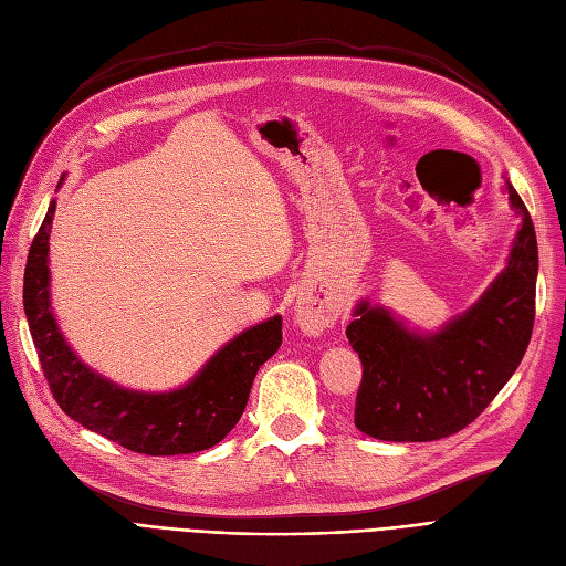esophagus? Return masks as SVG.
<instances>
[{
    "instance_id": "obj_1",
    "label": "esophagus",
    "mask_w": 566,
    "mask_h": 566,
    "mask_svg": "<svg viewBox=\"0 0 566 566\" xmlns=\"http://www.w3.org/2000/svg\"><path fill=\"white\" fill-rule=\"evenodd\" d=\"M294 322L298 324V329L303 334L322 336V332H326L334 324V317L329 310H324L322 305L301 298L294 307Z\"/></svg>"
}]
</instances>
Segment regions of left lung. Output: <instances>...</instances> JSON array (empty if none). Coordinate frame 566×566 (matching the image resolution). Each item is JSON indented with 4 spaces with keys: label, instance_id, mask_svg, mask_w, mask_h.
I'll use <instances>...</instances> for the list:
<instances>
[{
    "label": "left lung",
    "instance_id": "obj_1",
    "mask_svg": "<svg viewBox=\"0 0 566 566\" xmlns=\"http://www.w3.org/2000/svg\"><path fill=\"white\" fill-rule=\"evenodd\" d=\"M520 218L507 263L465 313L440 329H413L392 310L359 298L345 329L361 359L355 426L386 442H432L489 407L526 353L534 329L538 247L532 216L505 180Z\"/></svg>",
    "mask_w": 566,
    "mask_h": 566
}]
</instances>
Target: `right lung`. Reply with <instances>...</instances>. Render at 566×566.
Masks as SVG:
<instances>
[{"label":"right lung","mask_w":566,"mask_h":566,"mask_svg":"<svg viewBox=\"0 0 566 566\" xmlns=\"http://www.w3.org/2000/svg\"><path fill=\"white\" fill-rule=\"evenodd\" d=\"M53 213L56 199H51L28 253L23 307L42 371L59 407L86 430L136 453L178 455L216 447L242 418L261 364L282 345V315L268 317L230 338L180 388L164 392L124 388L86 367L53 315L49 270Z\"/></svg>","instance_id":"obj_1"}]
</instances>
